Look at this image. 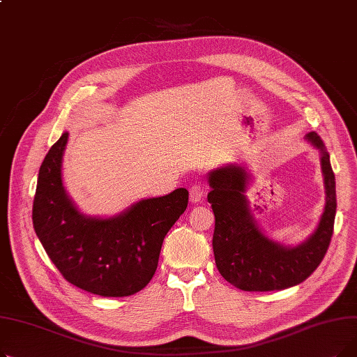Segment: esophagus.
<instances>
[{
	"label": "esophagus",
	"instance_id": "esophagus-1",
	"mask_svg": "<svg viewBox=\"0 0 357 357\" xmlns=\"http://www.w3.org/2000/svg\"><path fill=\"white\" fill-rule=\"evenodd\" d=\"M202 195H204V188L201 183H194L191 188H190V201L192 204H197L202 199Z\"/></svg>",
	"mask_w": 357,
	"mask_h": 357
}]
</instances>
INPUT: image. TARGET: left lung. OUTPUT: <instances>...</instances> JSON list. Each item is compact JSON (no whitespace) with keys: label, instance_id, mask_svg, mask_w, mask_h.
<instances>
[{"label":"left lung","instance_id":"1","mask_svg":"<svg viewBox=\"0 0 357 357\" xmlns=\"http://www.w3.org/2000/svg\"><path fill=\"white\" fill-rule=\"evenodd\" d=\"M305 140L320 152L326 204L315 230L296 246H287L260 230L246 191L252 174L238 163L208 172V202L215 215L213 249L221 276L241 291H278L305 280L321 264L335 218V179L327 149L315 131Z\"/></svg>","mask_w":357,"mask_h":357}]
</instances>
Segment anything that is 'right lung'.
Returning a JSON list of instances; mask_svg holds the SVG:
<instances>
[{
  "mask_svg": "<svg viewBox=\"0 0 357 357\" xmlns=\"http://www.w3.org/2000/svg\"><path fill=\"white\" fill-rule=\"evenodd\" d=\"M69 133L47 152L37 178L33 227L54 266L72 285L101 296H128L153 278L162 243L188 205V191L146 198L120 214L79 211L62 181Z\"/></svg>",
  "mask_w": 357,
  "mask_h": 357,
  "instance_id": "1",
  "label": "right lung"
}]
</instances>
